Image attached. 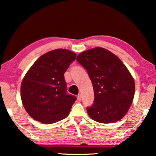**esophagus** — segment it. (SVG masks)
Instances as JSON below:
<instances>
[{
    "label": "esophagus",
    "mask_w": 156,
    "mask_h": 156,
    "mask_svg": "<svg viewBox=\"0 0 156 156\" xmlns=\"http://www.w3.org/2000/svg\"><path fill=\"white\" fill-rule=\"evenodd\" d=\"M77 98H78V100H79V101H81V100H82V97H81V95H80V94H78V95Z\"/></svg>",
    "instance_id": "esophagus-1"
}]
</instances>
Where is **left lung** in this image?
<instances>
[{
    "label": "left lung",
    "instance_id": "obj_1",
    "mask_svg": "<svg viewBox=\"0 0 156 156\" xmlns=\"http://www.w3.org/2000/svg\"><path fill=\"white\" fill-rule=\"evenodd\" d=\"M76 60L87 71L93 84L94 101L87 108L90 118L105 124L122 119L135 93L134 80L126 66L115 54L102 47L82 52Z\"/></svg>",
    "mask_w": 156,
    "mask_h": 156
}]
</instances>
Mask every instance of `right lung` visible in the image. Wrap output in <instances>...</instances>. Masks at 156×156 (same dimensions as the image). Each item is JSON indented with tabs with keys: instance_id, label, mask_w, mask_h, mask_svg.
Wrapping results in <instances>:
<instances>
[{
	"instance_id": "1",
	"label": "right lung",
	"mask_w": 156,
	"mask_h": 156,
	"mask_svg": "<svg viewBox=\"0 0 156 156\" xmlns=\"http://www.w3.org/2000/svg\"><path fill=\"white\" fill-rule=\"evenodd\" d=\"M76 54L57 49L41 56L28 70L21 83V100L28 114L46 125L69 115L76 97L67 91L64 73Z\"/></svg>"
}]
</instances>
